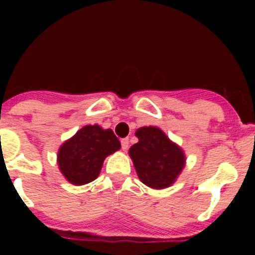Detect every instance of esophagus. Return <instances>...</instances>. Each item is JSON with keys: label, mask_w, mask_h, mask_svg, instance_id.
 Masks as SVG:
<instances>
[{"label": "esophagus", "mask_w": 255, "mask_h": 255, "mask_svg": "<svg viewBox=\"0 0 255 255\" xmlns=\"http://www.w3.org/2000/svg\"><path fill=\"white\" fill-rule=\"evenodd\" d=\"M121 148H123L124 150L129 149V139L128 138L121 139Z\"/></svg>", "instance_id": "34e87169"}]
</instances>
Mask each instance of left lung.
I'll return each instance as SVG.
<instances>
[{"label": "left lung", "instance_id": "obj_1", "mask_svg": "<svg viewBox=\"0 0 255 255\" xmlns=\"http://www.w3.org/2000/svg\"><path fill=\"white\" fill-rule=\"evenodd\" d=\"M135 135L139 141L130 148L129 154L139 179L153 189L170 186L185 163L182 150L154 126L140 128Z\"/></svg>", "mask_w": 255, "mask_h": 255}]
</instances>
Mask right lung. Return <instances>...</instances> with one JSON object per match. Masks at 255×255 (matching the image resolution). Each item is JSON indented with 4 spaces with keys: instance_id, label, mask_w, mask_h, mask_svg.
Masks as SVG:
<instances>
[{
    "instance_id": "obj_1",
    "label": "right lung",
    "mask_w": 255,
    "mask_h": 255,
    "mask_svg": "<svg viewBox=\"0 0 255 255\" xmlns=\"http://www.w3.org/2000/svg\"><path fill=\"white\" fill-rule=\"evenodd\" d=\"M120 147V141L112 130L87 125L61 145L58 166L71 184L84 185L100 175L106 157Z\"/></svg>"
}]
</instances>
